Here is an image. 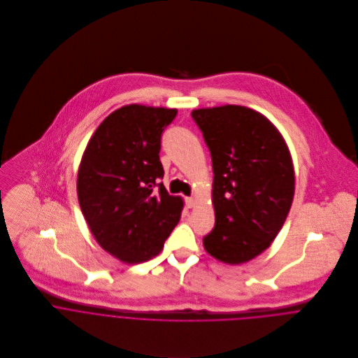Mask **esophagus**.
Instances as JSON below:
<instances>
[{"label": "esophagus", "instance_id": "esophagus-1", "mask_svg": "<svg viewBox=\"0 0 358 358\" xmlns=\"http://www.w3.org/2000/svg\"><path fill=\"white\" fill-rule=\"evenodd\" d=\"M186 205H187V208H193L196 205V200L193 197H187L186 199Z\"/></svg>", "mask_w": 358, "mask_h": 358}]
</instances>
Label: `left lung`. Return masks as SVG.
I'll list each match as a JSON object with an SVG mask.
<instances>
[{
    "label": "left lung",
    "instance_id": "1",
    "mask_svg": "<svg viewBox=\"0 0 358 358\" xmlns=\"http://www.w3.org/2000/svg\"><path fill=\"white\" fill-rule=\"evenodd\" d=\"M213 168L215 227L205 251L241 264L266 251L280 233L295 193L289 149L274 124L237 104L192 111Z\"/></svg>",
    "mask_w": 358,
    "mask_h": 358
}]
</instances>
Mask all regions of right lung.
I'll list each match as a JSON object with an SVG mask.
<instances>
[{"instance_id":"1","label":"right lung","mask_w":358,"mask_h":358,"mask_svg":"<svg viewBox=\"0 0 358 358\" xmlns=\"http://www.w3.org/2000/svg\"><path fill=\"white\" fill-rule=\"evenodd\" d=\"M176 113L122 106L103 120L83 154L77 176L83 215L96 243L124 263L158 255L180 219L182 197L169 196L158 183L164 176L161 135Z\"/></svg>"}]
</instances>
